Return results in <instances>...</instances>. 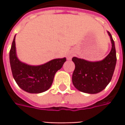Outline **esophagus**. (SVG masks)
I'll use <instances>...</instances> for the list:
<instances>
[{
  "instance_id": "1",
  "label": "esophagus",
  "mask_w": 125,
  "mask_h": 125,
  "mask_svg": "<svg viewBox=\"0 0 125 125\" xmlns=\"http://www.w3.org/2000/svg\"><path fill=\"white\" fill-rule=\"evenodd\" d=\"M73 53L72 52H69L67 54V59L68 60H70L72 58V57H73Z\"/></svg>"
}]
</instances>
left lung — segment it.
I'll return each mask as SVG.
<instances>
[{
	"instance_id": "obj_1",
	"label": "left lung",
	"mask_w": 125,
	"mask_h": 125,
	"mask_svg": "<svg viewBox=\"0 0 125 125\" xmlns=\"http://www.w3.org/2000/svg\"><path fill=\"white\" fill-rule=\"evenodd\" d=\"M111 42V50L103 60L89 61L76 57L72 58L75 69L72 83L81 92L96 94L102 91L112 79L116 65V51L112 35L107 31Z\"/></svg>"
}]
</instances>
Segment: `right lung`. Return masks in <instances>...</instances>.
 <instances>
[{"instance_id": "right-lung-1", "label": "right lung", "mask_w": 125, "mask_h": 125, "mask_svg": "<svg viewBox=\"0 0 125 125\" xmlns=\"http://www.w3.org/2000/svg\"><path fill=\"white\" fill-rule=\"evenodd\" d=\"M15 37L10 51V62L16 83L19 88L29 93L45 92L51 88L55 73L61 69L66 58L53 59L42 65H28L17 57Z\"/></svg>"}]
</instances>
